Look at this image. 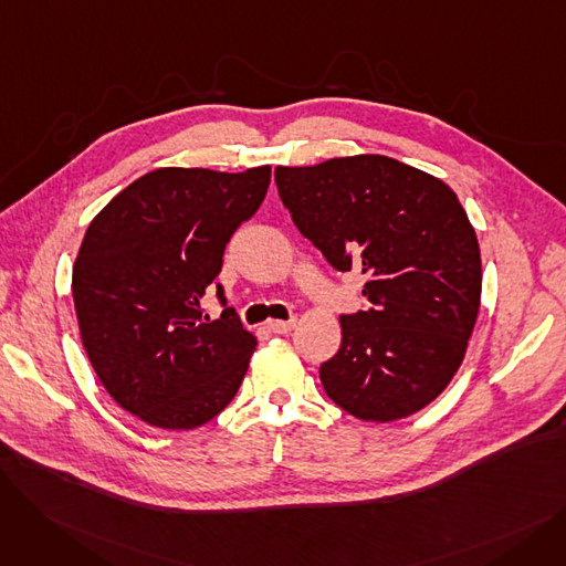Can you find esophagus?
<instances>
[{
  "mask_svg": "<svg viewBox=\"0 0 566 566\" xmlns=\"http://www.w3.org/2000/svg\"><path fill=\"white\" fill-rule=\"evenodd\" d=\"M295 328V318L291 321H268V331L275 333V335H286Z\"/></svg>",
  "mask_w": 566,
  "mask_h": 566,
  "instance_id": "obj_1",
  "label": "esophagus"
}]
</instances>
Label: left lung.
Here are the masks:
<instances>
[{
	"mask_svg": "<svg viewBox=\"0 0 566 566\" xmlns=\"http://www.w3.org/2000/svg\"><path fill=\"white\" fill-rule=\"evenodd\" d=\"M293 224L335 271L367 275V310L342 314L323 390L365 422L431 403L463 363L480 312L478 235L454 190L388 156L277 167Z\"/></svg>",
	"mask_w": 566,
	"mask_h": 566,
	"instance_id": "obj_1",
	"label": "left lung"
}]
</instances>
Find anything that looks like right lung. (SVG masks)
<instances>
[{
	"label": "right lung",
	"mask_w": 566,
	"mask_h": 566,
	"mask_svg": "<svg viewBox=\"0 0 566 566\" xmlns=\"http://www.w3.org/2000/svg\"><path fill=\"white\" fill-rule=\"evenodd\" d=\"M271 186V167L241 174L163 167L118 192L88 224L73 301L88 363L109 397L160 429L213 420L241 388L256 337L227 307L208 321L233 231Z\"/></svg>",
	"instance_id": "1"
}]
</instances>
